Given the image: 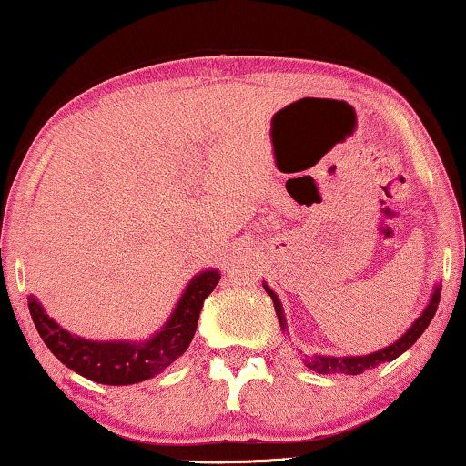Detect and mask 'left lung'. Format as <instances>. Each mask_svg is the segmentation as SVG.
<instances>
[{
    "label": "left lung",
    "mask_w": 466,
    "mask_h": 466,
    "mask_svg": "<svg viewBox=\"0 0 466 466\" xmlns=\"http://www.w3.org/2000/svg\"><path fill=\"white\" fill-rule=\"evenodd\" d=\"M265 290L269 292V297L273 299V305H276V314L279 318V324L284 327V316H282V305H279V299L273 295V290H269L265 286ZM439 297H441V290H439V286L432 292L431 297V303L429 308L422 311V316L418 318L416 322L411 324V329L407 330V333L400 337L399 341H394L392 346H388L384 350H380V352H373L369 356H346V359H335V356H311V359L305 360V365H308L311 371H318V373H346V375H359L362 371H367V369H373L381 365V362H390L397 359L405 352V350H410L413 343L418 341V337L424 333L426 327H429L432 316H435L437 311V305H439Z\"/></svg>",
    "instance_id": "1"
}]
</instances>
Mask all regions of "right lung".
I'll return each instance as SVG.
<instances>
[{
    "label": "right lung",
    "instance_id": "obj_1",
    "mask_svg": "<svg viewBox=\"0 0 466 466\" xmlns=\"http://www.w3.org/2000/svg\"><path fill=\"white\" fill-rule=\"evenodd\" d=\"M218 282L220 273L214 269L195 276L165 327L144 343L80 339L44 314L35 297H29V311L37 333L63 365L97 384L127 386L161 373L187 352L197 330L203 301Z\"/></svg>",
    "mask_w": 466,
    "mask_h": 466
}]
</instances>
